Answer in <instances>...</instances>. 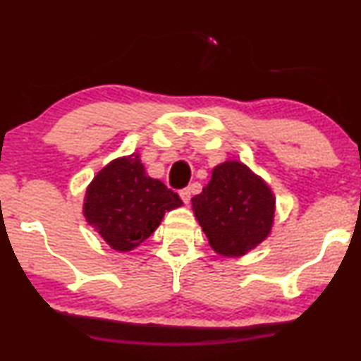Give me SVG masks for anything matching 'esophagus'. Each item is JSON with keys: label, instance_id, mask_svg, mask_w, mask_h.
Here are the masks:
<instances>
[{"label": "esophagus", "instance_id": "34e87169", "mask_svg": "<svg viewBox=\"0 0 361 361\" xmlns=\"http://www.w3.org/2000/svg\"><path fill=\"white\" fill-rule=\"evenodd\" d=\"M179 195H180V199L184 200V204H189V202H190V189H182L179 192Z\"/></svg>", "mask_w": 361, "mask_h": 361}]
</instances>
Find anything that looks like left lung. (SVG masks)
Segmentation results:
<instances>
[{
	"mask_svg": "<svg viewBox=\"0 0 361 361\" xmlns=\"http://www.w3.org/2000/svg\"><path fill=\"white\" fill-rule=\"evenodd\" d=\"M192 210L215 253L238 258L268 238L274 224L271 187L240 161L215 166Z\"/></svg>",
	"mask_w": 361,
	"mask_h": 361,
	"instance_id": "left-lung-1",
	"label": "left lung"
}]
</instances>
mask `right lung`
Listing matches in <instances>:
<instances>
[{
	"label": "right lung",
	"instance_id": "1",
	"mask_svg": "<svg viewBox=\"0 0 361 361\" xmlns=\"http://www.w3.org/2000/svg\"><path fill=\"white\" fill-rule=\"evenodd\" d=\"M182 205L174 190L146 174L137 152L106 164L83 199L87 224L113 250L126 253L154 233L166 212Z\"/></svg>",
	"mask_w": 361,
	"mask_h": 361
}]
</instances>
